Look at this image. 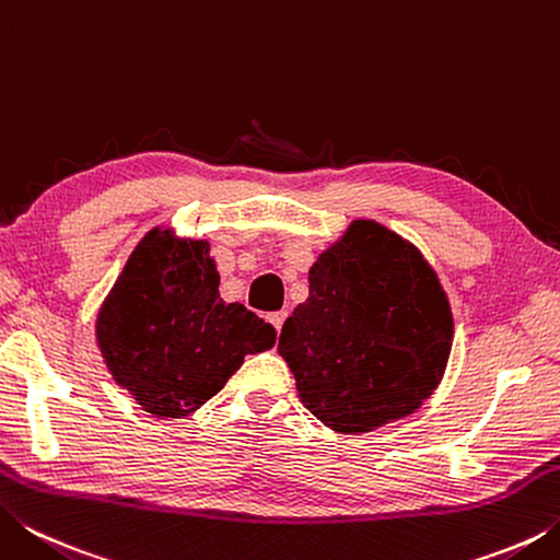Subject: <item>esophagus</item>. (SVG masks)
Masks as SVG:
<instances>
[{
  "instance_id": "1",
  "label": "esophagus",
  "mask_w": 560,
  "mask_h": 560,
  "mask_svg": "<svg viewBox=\"0 0 560 560\" xmlns=\"http://www.w3.org/2000/svg\"><path fill=\"white\" fill-rule=\"evenodd\" d=\"M269 320H271V326H273V328L281 330L283 320H287V311H277V314H269Z\"/></svg>"
}]
</instances>
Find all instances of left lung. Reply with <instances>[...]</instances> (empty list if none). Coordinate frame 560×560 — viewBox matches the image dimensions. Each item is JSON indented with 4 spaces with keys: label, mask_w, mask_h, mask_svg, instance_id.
<instances>
[{
    "label": "left lung",
    "mask_w": 560,
    "mask_h": 560,
    "mask_svg": "<svg viewBox=\"0 0 560 560\" xmlns=\"http://www.w3.org/2000/svg\"><path fill=\"white\" fill-rule=\"evenodd\" d=\"M452 338L447 291L424 254L390 226L353 220L308 269L279 355L303 407L334 432L363 434L420 410Z\"/></svg>",
    "instance_id": "1"
}]
</instances>
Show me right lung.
<instances>
[{"instance_id":"1","label":"right lung","mask_w":560,"mask_h":560,"mask_svg":"<svg viewBox=\"0 0 560 560\" xmlns=\"http://www.w3.org/2000/svg\"><path fill=\"white\" fill-rule=\"evenodd\" d=\"M273 343L271 324L220 299L210 242L165 226L138 242L96 314V346L110 377L160 420L200 410L244 355Z\"/></svg>"}]
</instances>
